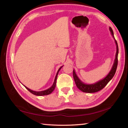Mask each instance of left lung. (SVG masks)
Returning a JSON list of instances; mask_svg holds the SVG:
<instances>
[{
  "instance_id": "8db88e82",
  "label": "left lung",
  "mask_w": 128,
  "mask_h": 128,
  "mask_svg": "<svg viewBox=\"0 0 128 128\" xmlns=\"http://www.w3.org/2000/svg\"><path fill=\"white\" fill-rule=\"evenodd\" d=\"M110 30L111 32V34L112 36H113L114 41H115V43L116 44V57L115 59H114V63L113 64V66L112 67L111 70H110L109 73L107 74L104 78L103 80H101L98 82H96L95 84H85L84 82H82L81 80L79 79V78L77 77L76 73L75 72V70H73V78H74V82L76 85L77 87L78 88L82 91V92H88V93H93V92H98L99 91L101 90L102 88H103L105 86L107 85V84L110 82L113 77L114 76V74H115L117 66H118V45L117 41L116 40L115 38L114 37V32L112 30V28L110 27Z\"/></svg>"
}]
</instances>
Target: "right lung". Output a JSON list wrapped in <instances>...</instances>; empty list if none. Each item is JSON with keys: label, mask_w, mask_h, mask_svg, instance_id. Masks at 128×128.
<instances>
[{"label": "right lung", "mask_w": 128, "mask_h": 128, "mask_svg": "<svg viewBox=\"0 0 128 128\" xmlns=\"http://www.w3.org/2000/svg\"><path fill=\"white\" fill-rule=\"evenodd\" d=\"M62 66L60 67V68L59 69V70H58L57 73H56V76H55V80H54V82L53 85H52L51 87L48 88V89L45 90H43V91H41V92H35V91H33V90H30V88H28L26 87V86H24V85H23L26 88V89H27L28 90H29L30 92L32 93V94H34V95H37V96H43V95H47L50 94L54 90V89H55V87H56V80H57V77H58V73H59V70H60V69H61V68H62Z\"/></svg>", "instance_id": "obj_1"}]
</instances>
